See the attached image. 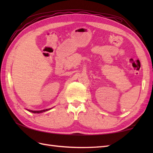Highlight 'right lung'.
<instances>
[{"label": "right lung", "instance_id": "obj_1", "mask_svg": "<svg viewBox=\"0 0 153 153\" xmlns=\"http://www.w3.org/2000/svg\"><path fill=\"white\" fill-rule=\"evenodd\" d=\"M51 108H48V109H45V110H28L29 112H33L35 114H39V113H42V112H45L46 111H48V110H51Z\"/></svg>", "mask_w": 153, "mask_h": 153}]
</instances>
